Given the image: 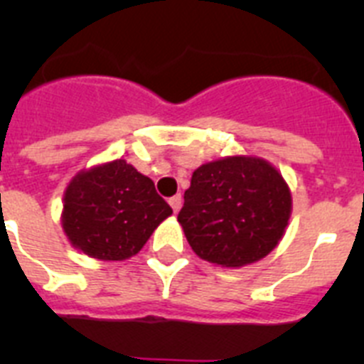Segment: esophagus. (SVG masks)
Returning a JSON list of instances; mask_svg holds the SVG:
<instances>
[{
    "label": "esophagus",
    "instance_id": "esophagus-1",
    "mask_svg": "<svg viewBox=\"0 0 364 364\" xmlns=\"http://www.w3.org/2000/svg\"><path fill=\"white\" fill-rule=\"evenodd\" d=\"M169 205H171L175 213H178V210L182 208V197H180V195H175V197H171V198H169Z\"/></svg>",
    "mask_w": 364,
    "mask_h": 364
}]
</instances>
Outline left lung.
<instances>
[{"mask_svg": "<svg viewBox=\"0 0 364 364\" xmlns=\"http://www.w3.org/2000/svg\"><path fill=\"white\" fill-rule=\"evenodd\" d=\"M290 215L291 193L281 173L264 159L237 154L195 169L178 222L200 259L242 268L277 247Z\"/></svg>", "mask_w": 364, "mask_h": 364, "instance_id": "1", "label": "left lung"}]
</instances>
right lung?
I'll list each match as a JSON object with an SVG mask.
<instances>
[{"instance_id": "obj_1", "label": "right lung", "mask_w": 364, "mask_h": 364, "mask_svg": "<svg viewBox=\"0 0 364 364\" xmlns=\"http://www.w3.org/2000/svg\"><path fill=\"white\" fill-rule=\"evenodd\" d=\"M171 213L153 180L118 159L73 176L63 193L62 228L85 255L125 260L142 250Z\"/></svg>"}]
</instances>
